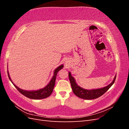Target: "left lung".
Returning a JSON list of instances; mask_svg holds the SVG:
<instances>
[{"label": "left lung", "instance_id": "left-lung-1", "mask_svg": "<svg viewBox=\"0 0 129 129\" xmlns=\"http://www.w3.org/2000/svg\"><path fill=\"white\" fill-rule=\"evenodd\" d=\"M68 75L74 93L77 97L84 100L96 99L103 95L112 86V84L114 83L116 77V75H115L112 82L106 87H104L102 88L87 90L81 87L77 84L75 79L72 75L71 72H69Z\"/></svg>", "mask_w": 129, "mask_h": 129}]
</instances>
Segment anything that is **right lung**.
<instances>
[{"instance_id": "right-lung-1", "label": "right lung", "mask_w": 129, "mask_h": 129, "mask_svg": "<svg viewBox=\"0 0 129 129\" xmlns=\"http://www.w3.org/2000/svg\"><path fill=\"white\" fill-rule=\"evenodd\" d=\"M63 64H61L54 70V75L51 80H50V81H49L48 84L45 87H44L42 89L37 90L28 91V90H25L19 88L16 85H15L12 82V81L11 77L10 76V74L8 71H7V74H8L9 78L11 82L13 83V84L14 85V87L17 89L20 92L21 94L30 99L40 100V99H46L52 94L54 88V85H55L56 77L57 74V73L59 72L61 69L63 68Z\"/></svg>"}]
</instances>
